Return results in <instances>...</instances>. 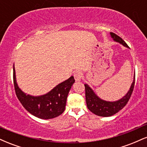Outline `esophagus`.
I'll return each mask as SVG.
<instances>
[{"label":"esophagus","mask_w":147,"mask_h":147,"mask_svg":"<svg viewBox=\"0 0 147 147\" xmlns=\"http://www.w3.org/2000/svg\"><path fill=\"white\" fill-rule=\"evenodd\" d=\"M74 77H75L76 82H80L82 78V73L79 71L75 72V74H74Z\"/></svg>","instance_id":"34e87169"}]
</instances>
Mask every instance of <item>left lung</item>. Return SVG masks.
I'll list each match as a JSON object with an SVG mask.
<instances>
[{"instance_id": "1", "label": "left lung", "mask_w": 147, "mask_h": 147, "mask_svg": "<svg viewBox=\"0 0 147 147\" xmlns=\"http://www.w3.org/2000/svg\"><path fill=\"white\" fill-rule=\"evenodd\" d=\"M110 34L111 38L115 42L120 43L123 46L129 48V47L122 38L113 32H110ZM135 77H136V75H134L132 84L126 95L121 99L114 101V102L106 101L101 99L87 84H84L86 90V101L88 109L92 113L100 117H110L117 113L119 111L122 110L129 102L133 88H134Z\"/></svg>"}]
</instances>
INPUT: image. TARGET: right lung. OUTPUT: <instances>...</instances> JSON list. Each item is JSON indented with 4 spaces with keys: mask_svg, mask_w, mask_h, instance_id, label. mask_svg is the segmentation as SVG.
<instances>
[{
    "mask_svg": "<svg viewBox=\"0 0 147 147\" xmlns=\"http://www.w3.org/2000/svg\"><path fill=\"white\" fill-rule=\"evenodd\" d=\"M13 72L16 96L23 107L30 113L35 117L44 119H52L63 113L65 111L69 91L75 83L73 76L59 84L46 94L34 96L25 93L18 87L16 82L14 64Z\"/></svg>",
    "mask_w": 147,
    "mask_h": 147,
    "instance_id": "1",
    "label": "right lung"
}]
</instances>
